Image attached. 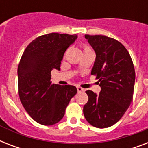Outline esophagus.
Returning a JSON list of instances; mask_svg holds the SVG:
<instances>
[{
  "label": "esophagus",
  "mask_w": 148,
  "mask_h": 148,
  "mask_svg": "<svg viewBox=\"0 0 148 148\" xmlns=\"http://www.w3.org/2000/svg\"><path fill=\"white\" fill-rule=\"evenodd\" d=\"M77 92L78 93H81V92H84V89L81 87H77Z\"/></svg>",
  "instance_id": "1"
}]
</instances>
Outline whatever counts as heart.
Listing matches in <instances>:
<instances>
[{
  "instance_id": "obj_1",
  "label": "heart",
  "mask_w": 148,
  "mask_h": 148,
  "mask_svg": "<svg viewBox=\"0 0 148 148\" xmlns=\"http://www.w3.org/2000/svg\"><path fill=\"white\" fill-rule=\"evenodd\" d=\"M90 50V48L88 46H84V51H89Z\"/></svg>"
}]
</instances>
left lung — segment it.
<instances>
[{"label":"left lung","instance_id":"left-lung-1","mask_svg":"<svg viewBox=\"0 0 148 148\" xmlns=\"http://www.w3.org/2000/svg\"><path fill=\"white\" fill-rule=\"evenodd\" d=\"M96 53L91 75L98 79L99 95L88 90L84 115L90 124L105 128L116 124L133 99L135 71L127 50L121 43L103 35L85 34Z\"/></svg>","mask_w":148,"mask_h":148}]
</instances>
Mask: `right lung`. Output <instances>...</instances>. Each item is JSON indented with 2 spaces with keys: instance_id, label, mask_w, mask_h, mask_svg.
<instances>
[{
  "instance_id": "obj_1",
  "label": "right lung",
  "mask_w": 148,
  "mask_h": 148,
  "mask_svg": "<svg viewBox=\"0 0 148 148\" xmlns=\"http://www.w3.org/2000/svg\"><path fill=\"white\" fill-rule=\"evenodd\" d=\"M77 35L51 33L31 41L20 60L18 94L24 109L36 122L53 125L62 119L77 90L73 85L52 84L51 72L60 71L64 52Z\"/></svg>"
}]
</instances>
